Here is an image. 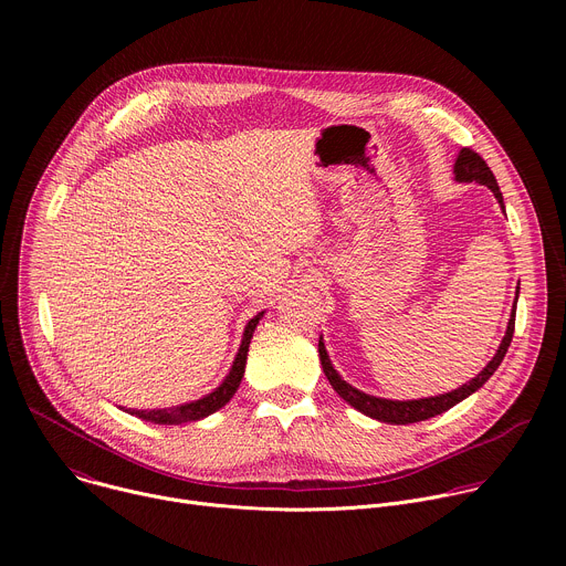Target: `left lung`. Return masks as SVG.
<instances>
[{"mask_svg": "<svg viewBox=\"0 0 566 566\" xmlns=\"http://www.w3.org/2000/svg\"><path fill=\"white\" fill-rule=\"evenodd\" d=\"M454 179L457 181H465V184H481V186H489L495 195V199L500 201L502 210H504V197H502V190L497 186V179L493 175V170L489 168L486 160H483L474 149L470 147H461L459 156H457V164H454ZM513 332H515V308H513V315L509 319V329H506V336L497 349V354L493 356V360L483 367V371L476 374V378H472L470 382L461 385L459 389L454 391H448V394H441V396H432V398H421V400H387V398H376V396H369L365 391H358L356 387H352L349 382H345L338 371L334 369L329 356H327V349H325V343H317V352H319V363H322V371H325L327 380L332 382V387L338 391L340 398H345L352 408H356L358 412L376 419V421H382V423H394V426H408V423H419V421H426V419H432L441 412H448L452 406H457V402H461L465 396H470L472 391H476L483 382H486L495 369L502 365L509 347H511V340H513Z\"/></svg>", "mask_w": 566, "mask_h": 566, "instance_id": "1", "label": "left lung"}]
</instances>
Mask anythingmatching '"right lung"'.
I'll list each match as a JSON object with an SVG mask.
<instances>
[{"label": "right lung", "instance_id": "1", "mask_svg": "<svg viewBox=\"0 0 566 566\" xmlns=\"http://www.w3.org/2000/svg\"><path fill=\"white\" fill-rule=\"evenodd\" d=\"M262 313L255 315L249 325H247V332H244V340H241V347L237 352V358L232 363V369L230 374L226 376V380L208 396L195 400V402H186V406H177V408H168V410H127L129 415L138 417V419H145V421H154V423H160V426H179V423H190V421H199L212 412H217L219 408H223L226 402L232 398V394L237 391L239 382H241V376H244V367H247V356H249V345H251V338H253V332L258 327Z\"/></svg>", "mask_w": 566, "mask_h": 566}]
</instances>
